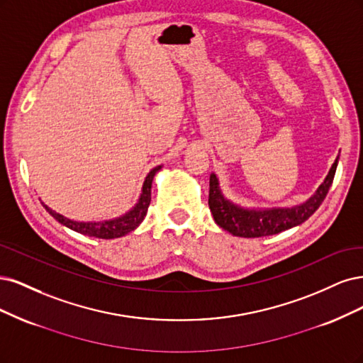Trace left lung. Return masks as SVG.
<instances>
[{"label":"left lung","mask_w":363,"mask_h":363,"mask_svg":"<svg viewBox=\"0 0 363 363\" xmlns=\"http://www.w3.org/2000/svg\"><path fill=\"white\" fill-rule=\"evenodd\" d=\"M337 166V160L327 174V178L321 184L308 202L301 203L294 208H273V209H256V208H244L221 194L218 186V179L213 173L209 178V197L208 205L211 209L216 223L230 232L235 237L244 238H259L267 235H274L289 228H294L303 221L308 220L323 203L325 194L329 193L330 185L335 178V172Z\"/></svg>","instance_id":"left-lung-1"}]
</instances>
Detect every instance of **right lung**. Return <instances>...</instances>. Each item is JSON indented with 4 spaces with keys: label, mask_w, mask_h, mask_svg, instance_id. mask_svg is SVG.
Masks as SVG:
<instances>
[{
    "label": "right lung",
    "mask_w": 363,
    "mask_h": 363,
    "mask_svg": "<svg viewBox=\"0 0 363 363\" xmlns=\"http://www.w3.org/2000/svg\"><path fill=\"white\" fill-rule=\"evenodd\" d=\"M161 169V166L152 169L149 172V174L146 177V181L143 184V190H142V196H140L138 203L131 209L130 213L123 214L122 217L113 218V220H105V221H74L71 218H66L60 214H57L55 211H52L51 208H48L46 205L45 209L48 211L58 223L65 225L66 228L72 229L78 233H83V235H89V237H95V238H102V240H111V238H119L126 235L128 232L134 230L140 223H142L147 208L150 203V186H152V179H154L155 173Z\"/></svg>",
    "instance_id": "1"
}]
</instances>
